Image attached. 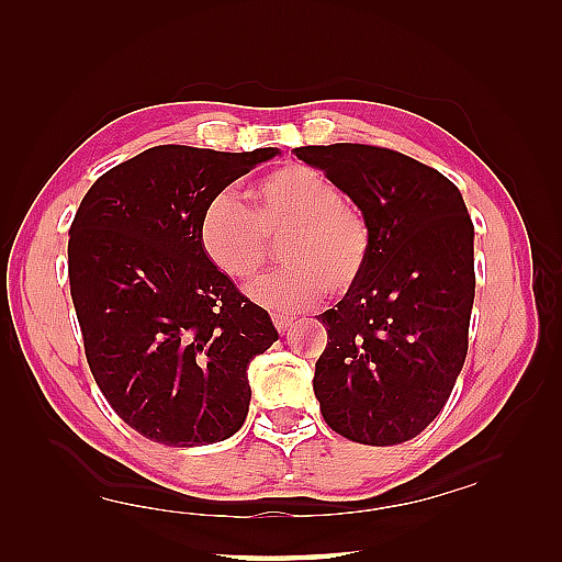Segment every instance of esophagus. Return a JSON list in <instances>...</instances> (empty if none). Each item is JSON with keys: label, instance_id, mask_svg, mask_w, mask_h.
Returning <instances> with one entry per match:
<instances>
[{"label": "esophagus", "instance_id": "1", "mask_svg": "<svg viewBox=\"0 0 562 562\" xmlns=\"http://www.w3.org/2000/svg\"><path fill=\"white\" fill-rule=\"evenodd\" d=\"M272 324H274V328H278L280 333H284V330L292 328L294 318L292 316H284V314H272Z\"/></svg>", "mask_w": 562, "mask_h": 562}]
</instances>
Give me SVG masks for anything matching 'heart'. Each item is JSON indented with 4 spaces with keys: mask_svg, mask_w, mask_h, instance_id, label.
Listing matches in <instances>:
<instances>
[{
    "mask_svg": "<svg viewBox=\"0 0 562 562\" xmlns=\"http://www.w3.org/2000/svg\"><path fill=\"white\" fill-rule=\"evenodd\" d=\"M254 207L232 190L214 193L198 220L205 256L226 278L250 282L270 256V238H282L288 268L258 282L250 294L270 308H304L348 294L369 260L372 232L364 212L340 188L308 166L290 164L250 188Z\"/></svg>",
    "mask_w": 562,
    "mask_h": 562,
    "instance_id": "b5f03b06",
    "label": "heart"
}]
</instances>
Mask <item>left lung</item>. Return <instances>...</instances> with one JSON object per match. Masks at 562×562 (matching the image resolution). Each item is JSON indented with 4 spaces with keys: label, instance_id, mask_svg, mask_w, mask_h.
I'll return each mask as SVG.
<instances>
[{
    "label": "left lung",
    "instance_id": "obj_1",
    "mask_svg": "<svg viewBox=\"0 0 562 562\" xmlns=\"http://www.w3.org/2000/svg\"><path fill=\"white\" fill-rule=\"evenodd\" d=\"M364 212L360 282L316 316L328 345L314 374L321 415L360 445L393 447L435 420L469 352L473 222L432 166L372 145L294 149Z\"/></svg>",
    "mask_w": 562,
    "mask_h": 562
}]
</instances>
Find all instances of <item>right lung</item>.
<instances>
[{
    "instance_id": "add662e5",
    "label": "right lung",
    "mask_w": 562,
    "mask_h": 562,
    "mask_svg": "<svg viewBox=\"0 0 562 562\" xmlns=\"http://www.w3.org/2000/svg\"><path fill=\"white\" fill-rule=\"evenodd\" d=\"M278 149L159 145L105 171L69 226V292L93 379L123 420L169 447L214 445L248 415L268 312L205 256V202Z\"/></svg>"
}]
</instances>
